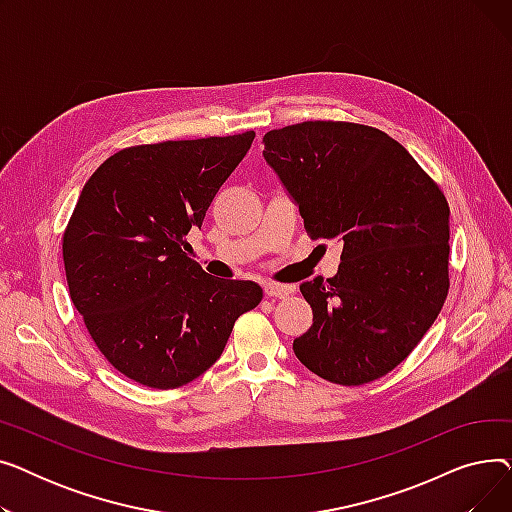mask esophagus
I'll return each instance as SVG.
<instances>
[{
	"label": "esophagus",
	"instance_id": "esophagus-1",
	"mask_svg": "<svg viewBox=\"0 0 512 512\" xmlns=\"http://www.w3.org/2000/svg\"><path fill=\"white\" fill-rule=\"evenodd\" d=\"M263 292H265V297H274V299H286L288 294L292 292V288L290 286H282V284H265L263 286Z\"/></svg>",
	"mask_w": 512,
	"mask_h": 512
}]
</instances>
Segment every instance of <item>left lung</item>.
Segmentation results:
<instances>
[{"instance_id": "left-lung-1", "label": "left lung", "mask_w": 512, "mask_h": 512, "mask_svg": "<svg viewBox=\"0 0 512 512\" xmlns=\"http://www.w3.org/2000/svg\"><path fill=\"white\" fill-rule=\"evenodd\" d=\"M263 157L311 240H338L334 278L301 284L313 326L292 351L319 378L361 386L405 361L448 294L450 209L386 132L315 120L270 130Z\"/></svg>"}]
</instances>
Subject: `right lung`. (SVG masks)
Segmentation results:
<instances>
[{"label":"right lung","mask_w":512,"mask_h":512,"mask_svg":"<svg viewBox=\"0 0 512 512\" xmlns=\"http://www.w3.org/2000/svg\"><path fill=\"white\" fill-rule=\"evenodd\" d=\"M255 132L128 147L87 180L62 238L70 299L101 355L149 388H180L220 359L255 282L213 278L186 234Z\"/></svg>","instance_id":"add662e5"}]
</instances>
